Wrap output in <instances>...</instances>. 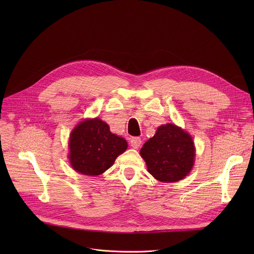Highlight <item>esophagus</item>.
I'll use <instances>...</instances> for the list:
<instances>
[{
  "label": "esophagus",
  "instance_id": "34e87169",
  "mask_svg": "<svg viewBox=\"0 0 254 254\" xmlns=\"http://www.w3.org/2000/svg\"><path fill=\"white\" fill-rule=\"evenodd\" d=\"M141 139L137 136H134V137H131L130 138V146L133 148V149H138L140 146H141Z\"/></svg>",
  "mask_w": 254,
  "mask_h": 254
}]
</instances>
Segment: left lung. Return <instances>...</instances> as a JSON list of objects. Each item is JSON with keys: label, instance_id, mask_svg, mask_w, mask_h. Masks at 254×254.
Instances as JSON below:
<instances>
[{"label": "left lung", "instance_id": "obj_1", "mask_svg": "<svg viewBox=\"0 0 254 254\" xmlns=\"http://www.w3.org/2000/svg\"><path fill=\"white\" fill-rule=\"evenodd\" d=\"M139 154L155 179L174 183L191 172L195 146L187 131L174 124H167L158 127L155 135L144 142Z\"/></svg>", "mask_w": 254, "mask_h": 254}]
</instances>
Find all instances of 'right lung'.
<instances>
[{
	"label": "right lung",
	"mask_w": 254,
	"mask_h": 254,
	"mask_svg": "<svg viewBox=\"0 0 254 254\" xmlns=\"http://www.w3.org/2000/svg\"><path fill=\"white\" fill-rule=\"evenodd\" d=\"M127 149V140L113 133L106 123L97 118L87 119L70 133L68 158L76 172L98 176L110 169Z\"/></svg>",
	"instance_id": "right-lung-1"
}]
</instances>
